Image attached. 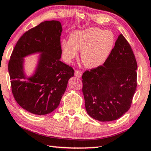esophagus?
<instances>
[{
    "mask_svg": "<svg viewBox=\"0 0 151 151\" xmlns=\"http://www.w3.org/2000/svg\"><path fill=\"white\" fill-rule=\"evenodd\" d=\"M75 75L76 77L81 78L82 76V73L79 70H75Z\"/></svg>",
    "mask_w": 151,
    "mask_h": 151,
    "instance_id": "esophagus-1",
    "label": "esophagus"
}]
</instances>
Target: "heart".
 Wrapping results in <instances>:
<instances>
[{
  "label": "heart",
  "instance_id": "b5f03b06",
  "mask_svg": "<svg viewBox=\"0 0 151 151\" xmlns=\"http://www.w3.org/2000/svg\"><path fill=\"white\" fill-rule=\"evenodd\" d=\"M115 37L111 31L91 27L84 30H76L70 35V40H63V55L68 62L78 55L81 51V58L83 64L88 68H96L102 66L109 58L114 45Z\"/></svg>",
  "mask_w": 151,
  "mask_h": 151
}]
</instances>
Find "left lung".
<instances>
[{
	"label": "left lung",
	"mask_w": 151,
	"mask_h": 151,
	"mask_svg": "<svg viewBox=\"0 0 151 151\" xmlns=\"http://www.w3.org/2000/svg\"><path fill=\"white\" fill-rule=\"evenodd\" d=\"M137 63L122 35L103 66L85 71L83 93L87 114L99 121H114L131 106L137 86Z\"/></svg>",
	"instance_id": "obj_1"
}]
</instances>
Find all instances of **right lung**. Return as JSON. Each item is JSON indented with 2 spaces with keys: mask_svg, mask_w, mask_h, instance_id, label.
I'll list each match as a JSON object with an SVG mask.
<instances>
[{
  "mask_svg": "<svg viewBox=\"0 0 151 151\" xmlns=\"http://www.w3.org/2000/svg\"><path fill=\"white\" fill-rule=\"evenodd\" d=\"M62 24L51 20L41 22L18 40L9 62V73L15 100L30 113L45 115L59 106L73 69L60 61ZM39 55L30 76L25 73V58Z\"/></svg>",
  "mask_w": 151,
  "mask_h": 151,
  "instance_id": "1",
  "label": "right lung"
}]
</instances>
